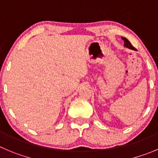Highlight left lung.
<instances>
[{"instance_id":"left-lung-1","label":"left lung","mask_w":158,"mask_h":158,"mask_svg":"<svg viewBox=\"0 0 158 158\" xmlns=\"http://www.w3.org/2000/svg\"><path fill=\"white\" fill-rule=\"evenodd\" d=\"M122 39L124 40V46H125L126 48H129V49H131V50H135V48H134L133 46H132V44H131V43L129 42V41L128 40L126 39V38L122 37Z\"/></svg>"}]
</instances>
